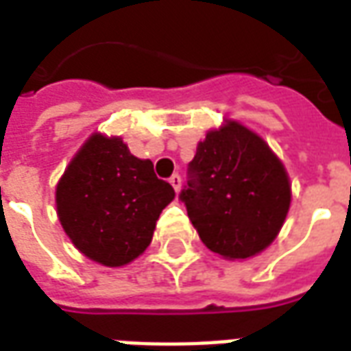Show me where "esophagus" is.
I'll return each instance as SVG.
<instances>
[{
	"label": "esophagus",
	"instance_id": "obj_1",
	"mask_svg": "<svg viewBox=\"0 0 351 351\" xmlns=\"http://www.w3.org/2000/svg\"><path fill=\"white\" fill-rule=\"evenodd\" d=\"M169 182H171V186L175 188L176 193L180 191V186H182V178H180V175H178V173H175V175L171 176V178H169Z\"/></svg>",
	"mask_w": 351,
	"mask_h": 351
}]
</instances>
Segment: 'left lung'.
<instances>
[{
  "instance_id": "obj_1",
  "label": "left lung",
  "mask_w": 351,
  "mask_h": 351,
  "mask_svg": "<svg viewBox=\"0 0 351 351\" xmlns=\"http://www.w3.org/2000/svg\"><path fill=\"white\" fill-rule=\"evenodd\" d=\"M180 201L208 250L246 259L276 239L289 210L291 186L263 138L228 120L197 145Z\"/></svg>"
}]
</instances>
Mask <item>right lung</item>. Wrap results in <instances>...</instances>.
Segmentation results:
<instances>
[{
  "label": "right lung",
  "mask_w": 351,
  "mask_h": 351,
  "mask_svg": "<svg viewBox=\"0 0 351 351\" xmlns=\"http://www.w3.org/2000/svg\"><path fill=\"white\" fill-rule=\"evenodd\" d=\"M175 199L173 186L138 160L120 137L93 133L75 154L56 186L62 228L86 258L122 267L152 241L161 210Z\"/></svg>",
  "instance_id": "1"
}]
</instances>
